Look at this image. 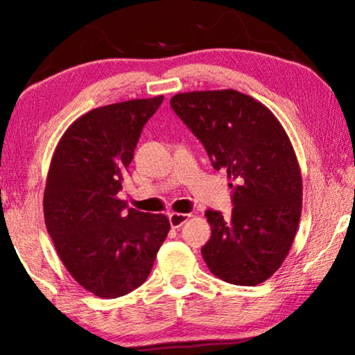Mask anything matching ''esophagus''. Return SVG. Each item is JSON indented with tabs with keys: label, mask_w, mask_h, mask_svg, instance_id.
I'll return each instance as SVG.
<instances>
[{
	"label": "esophagus",
	"mask_w": 355,
	"mask_h": 355,
	"mask_svg": "<svg viewBox=\"0 0 355 355\" xmlns=\"http://www.w3.org/2000/svg\"><path fill=\"white\" fill-rule=\"evenodd\" d=\"M189 218H191V214H184V213H171V214H169V222H171L172 228H180Z\"/></svg>",
	"instance_id": "34e87169"
}]
</instances>
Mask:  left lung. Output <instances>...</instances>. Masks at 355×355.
I'll return each mask as SVG.
<instances>
[{"mask_svg":"<svg viewBox=\"0 0 355 355\" xmlns=\"http://www.w3.org/2000/svg\"><path fill=\"white\" fill-rule=\"evenodd\" d=\"M171 106L205 146L214 169L235 180L230 220L205 213L211 238L203 260L228 284H261L285 261L302 211V175L290 137L271 110L233 89L177 94Z\"/></svg>","mask_w":355,"mask_h":355,"instance_id":"8db88e82","label":"left lung"}]
</instances>
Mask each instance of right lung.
<instances>
[{
	"instance_id": "obj_1",
	"label": "right lung",
	"mask_w": 355,
	"mask_h": 355,
	"mask_svg": "<svg viewBox=\"0 0 355 355\" xmlns=\"http://www.w3.org/2000/svg\"><path fill=\"white\" fill-rule=\"evenodd\" d=\"M163 100L95 107L65 130L53 153L44 194L46 230L71 277L98 297L141 286L171 230L164 214L125 211L117 197L144 125Z\"/></svg>"
}]
</instances>
